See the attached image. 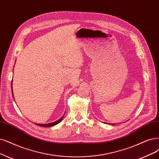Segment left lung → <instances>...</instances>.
<instances>
[{
  "label": "left lung",
  "mask_w": 159,
  "mask_h": 159,
  "mask_svg": "<svg viewBox=\"0 0 159 159\" xmlns=\"http://www.w3.org/2000/svg\"><path fill=\"white\" fill-rule=\"evenodd\" d=\"M104 123H105V122H104ZM111 125H115V124H111Z\"/></svg>",
  "instance_id": "obj_1"
}]
</instances>
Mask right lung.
<instances>
[{
    "mask_svg": "<svg viewBox=\"0 0 159 159\" xmlns=\"http://www.w3.org/2000/svg\"><path fill=\"white\" fill-rule=\"evenodd\" d=\"M11 85H12V83H11ZM11 89H12V86H11ZM11 92H12V96H13L14 94H13V92H12V90H11ZM13 97H14V96H13ZM63 116H62L61 119H60L59 120H57V121H55V122H54L49 123V124H44V125H43V124H36V125H38V126H43V127H50V126H55V125H57L58 123H60V122L61 121V120H62V119H63Z\"/></svg>",
    "mask_w": 159,
    "mask_h": 159,
    "instance_id": "add662e5",
    "label": "right lung"
}]
</instances>
